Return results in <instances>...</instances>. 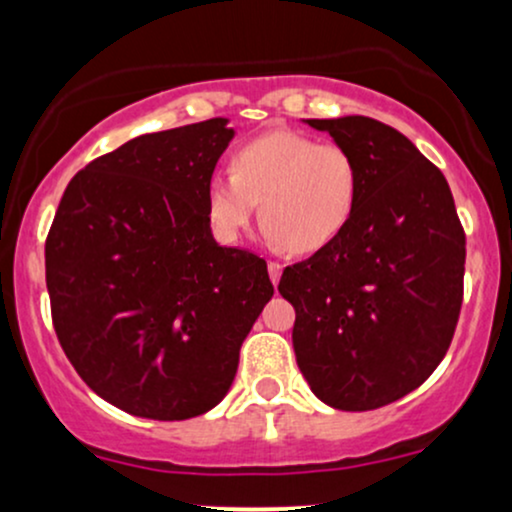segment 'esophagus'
<instances>
[{
    "instance_id": "1",
    "label": "esophagus",
    "mask_w": 512,
    "mask_h": 512,
    "mask_svg": "<svg viewBox=\"0 0 512 512\" xmlns=\"http://www.w3.org/2000/svg\"><path fill=\"white\" fill-rule=\"evenodd\" d=\"M267 269H269V279H272V284H279V279H281V264L274 262V260H269Z\"/></svg>"
}]
</instances>
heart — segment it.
<instances>
[{
	"label": "heart",
	"instance_id": "b5f03b06",
	"mask_svg": "<svg viewBox=\"0 0 512 512\" xmlns=\"http://www.w3.org/2000/svg\"><path fill=\"white\" fill-rule=\"evenodd\" d=\"M356 195L358 166L342 144L279 129L250 139L228 173L211 175L207 214L216 238L236 243L260 202L264 238L310 255L342 233Z\"/></svg>",
	"mask_w": 512,
	"mask_h": 512
}]
</instances>
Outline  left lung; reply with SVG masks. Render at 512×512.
Wrapping results in <instances>:
<instances>
[{"label": "left lung", "instance_id": "1", "mask_svg": "<svg viewBox=\"0 0 512 512\" xmlns=\"http://www.w3.org/2000/svg\"><path fill=\"white\" fill-rule=\"evenodd\" d=\"M308 125L354 156L358 195L342 233L281 274L279 293L296 310V361L330 407L380 409L448 354L464 228L445 175L395 127L363 115Z\"/></svg>", "mask_w": 512, "mask_h": 512}]
</instances>
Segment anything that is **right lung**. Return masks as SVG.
Masks as SVG:
<instances>
[{"instance_id": "1", "label": "right lung", "mask_w": 512, "mask_h": 512, "mask_svg": "<svg viewBox=\"0 0 512 512\" xmlns=\"http://www.w3.org/2000/svg\"><path fill=\"white\" fill-rule=\"evenodd\" d=\"M228 120L142 134L74 175L48 240L52 325L81 380L127 414L182 421L226 397L274 296L267 262L211 236Z\"/></svg>"}]
</instances>
